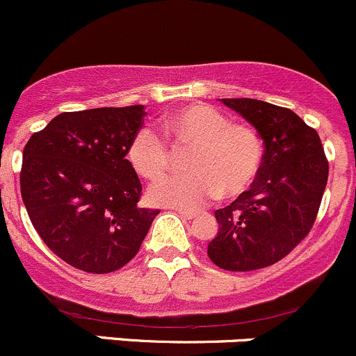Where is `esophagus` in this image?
<instances>
[{
	"label": "esophagus",
	"mask_w": 356,
	"mask_h": 356,
	"mask_svg": "<svg viewBox=\"0 0 356 356\" xmlns=\"http://www.w3.org/2000/svg\"><path fill=\"white\" fill-rule=\"evenodd\" d=\"M175 211H177L179 216H183V218H185V219H193V218H197V216H199V212H197V211H190V209L177 207V209H175Z\"/></svg>",
	"instance_id": "obj_1"
}]
</instances>
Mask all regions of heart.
<instances>
[{
  "instance_id": "b5f03b06",
  "label": "heart",
  "mask_w": 356,
  "mask_h": 356,
  "mask_svg": "<svg viewBox=\"0 0 356 356\" xmlns=\"http://www.w3.org/2000/svg\"><path fill=\"white\" fill-rule=\"evenodd\" d=\"M163 134L177 149L192 147L186 157L188 173L159 179L171 166L166 140L144 127L131 137L128 161L138 177L154 181L156 204L193 209L209 200L236 199L259 178L264 163V142L254 127L233 123L211 104H190L161 122Z\"/></svg>"
}]
</instances>
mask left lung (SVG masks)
<instances>
[{
	"mask_svg": "<svg viewBox=\"0 0 356 356\" xmlns=\"http://www.w3.org/2000/svg\"><path fill=\"white\" fill-rule=\"evenodd\" d=\"M264 140L254 185L216 211L219 232L207 255L225 270L262 269L284 259L312 229L327 185L329 163L315 128L296 113L257 99H221Z\"/></svg>",
	"mask_w": 356,
	"mask_h": 356,
	"instance_id": "1",
	"label": "left lung"
}]
</instances>
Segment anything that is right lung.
Here are the masks:
<instances>
[{
    "instance_id": "add662e5",
    "label": "right lung",
    "mask_w": 356,
    "mask_h": 356,
    "mask_svg": "<svg viewBox=\"0 0 356 356\" xmlns=\"http://www.w3.org/2000/svg\"><path fill=\"white\" fill-rule=\"evenodd\" d=\"M144 106L61 113L24 147L20 190L51 252L90 274L137 255L157 209L140 207L142 183L127 159Z\"/></svg>"
}]
</instances>
